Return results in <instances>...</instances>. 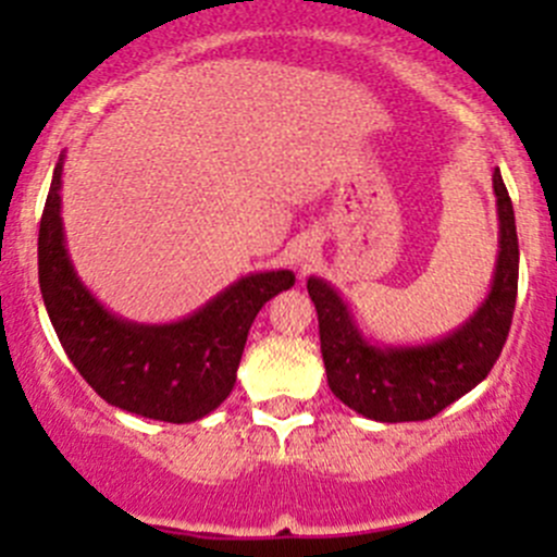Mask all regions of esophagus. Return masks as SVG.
Returning a JSON list of instances; mask_svg holds the SVG:
<instances>
[{"instance_id":"obj_1","label":"esophagus","mask_w":557,"mask_h":557,"mask_svg":"<svg viewBox=\"0 0 557 557\" xmlns=\"http://www.w3.org/2000/svg\"><path fill=\"white\" fill-rule=\"evenodd\" d=\"M310 261H314V252L310 250V247H305V250H299V252H296V263H299L301 269H307V267H310Z\"/></svg>"}]
</instances>
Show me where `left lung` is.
I'll return each mask as SVG.
<instances>
[{
    "label": "left lung",
    "mask_w": 557,
    "mask_h": 557,
    "mask_svg": "<svg viewBox=\"0 0 557 557\" xmlns=\"http://www.w3.org/2000/svg\"><path fill=\"white\" fill-rule=\"evenodd\" d=\"M498 258L487 299L460 329L431 345L377 347L361 334L342 296L325 280L307 290L318 310L320 352L329 387L342 404L380 423L429 420L480 385L502 356L518 299V228L502 172H493Z\"/></svg>",
    "instance_id": "left-lung-1"
}]
</instances>
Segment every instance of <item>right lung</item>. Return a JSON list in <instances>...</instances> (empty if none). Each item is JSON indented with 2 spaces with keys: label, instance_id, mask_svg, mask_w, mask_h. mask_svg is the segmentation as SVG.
<instances>
[{
  "label": "right lung",
  "instance_id": "1",
  "mask_svg": "<svg viewBox=\"0 0 557 557\" xmlns=\"http://www.w3.org/2000/svg\"><path fill=\"white\" fill-rule=\"evenodd\" d=\"M61 172L53 170L39 221V290L61 347L107 404L164 423H194L237 383L252 320L294 272L247 274L177 323L145 325L107 312L75 274L61 223Z\"/></svg>",
  "mask_w": 557,
  "mask_h": 557
}]
</instances>
